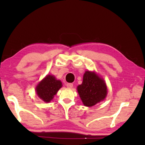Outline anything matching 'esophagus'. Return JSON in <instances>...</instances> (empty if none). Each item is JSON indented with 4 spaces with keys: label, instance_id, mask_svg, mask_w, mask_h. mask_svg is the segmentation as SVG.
<instances>
[{
    "label": "esophagus",
    "instance_id": "1",
    "mask_svg": "<svg viewBox=\"0 0 145 145\" xmlns=\"http://www.w3.org/2000/svg\"><path fill=\"white\" fill-rule=\"evenodd\" d=\"M67 87L68 88H72V87H73V84L72 83H67Z\"/></svg>",
    "mask_w": 145,
    "mask_h": 145
}]
</instances>
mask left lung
Returning a JSON list of instances; mask_svg holds the SVG:
<instances>
[{
  "mask_svg": "<svg viewBox=\"0 0 145 145\" xmlns=\"http://www.w3.org/2000/svg\"><path fill=\"white\" fill-rule=\"evenodd\" d=\"M77 91L83 104L87 107H91L102 101L107 93L104 80L89 71L85 72L82 84L78 86Z\"/></svg>",
  "mask_w": 145,
  "mask_h": 145,
  "instance_id": "left-lung-1",
  "label": "left lung"
}]
</instances>
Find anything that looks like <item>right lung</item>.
Wrapping results in <instances>:
<instances>
[{
    "label": "right lung",
    "mask_w": 145,
    "mask_h": 145,
    "mask_svg": "<svg viewBox=\"0 0 145 145\" xmlns=\"http://www.w3.org/2000/svg\"><path fill=\"white\" fill-rule=\"evenodd\" d=\"M61 87L62 83L60 80H56L54 76L48 75L38 84L36 93L43 101L49 102Z\"/></svg>",
    "instance_id": "add662e5"
}]
</instances>
